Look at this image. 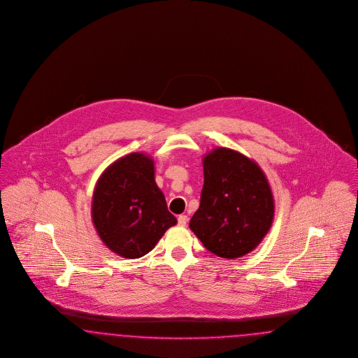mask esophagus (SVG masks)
I'll return each mask as SVG.
<instances>
[{"instance_id":"1","label":"esophagus","mask_w":358,"mask_h":358,"mask_svg":"<svg viewBox=\"0 0 358 358\" xmlns=\"http://www.w3.org/2000/svg\"><path fill=\"white\" fill-rule=\"evenodd\" d=\"M186 224H187V215H178V225L180 227H185Z\"/></svg>"}]
</instances>
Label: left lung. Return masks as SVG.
<instances>
[{
  "instance_id": "left-lung-1",
  "label": "left lung",
  "mask_w": 358,
  "mask_h": 358,
  "mask_svg": "<svg viewBox=\"0 0 358 358\" xmlns=\"http://www.w3.org/2000/svg\"><path fill=\"white\" fill-rule=\"evenodd\" d=\"M202 165L200 208L189 228L215 256L243 257L272 228L269 181L256 161L229 148H215L203 156Z\"/></svg>"
}]
</instances>
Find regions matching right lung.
Returning a JSON list of instances; mask_svg holds the SVG:
<instances>
[{
  "label": "right lung",
  "mask_w": 358,
  "mask_h": 358,
  "mask_svg": "<svg viewBox=\"0 0 358 358\" xmlns=\"http://www.w3.org/2000/svg\"><path fill=\"white\" fill-rule=\"evenodd\" d=\"M155 169V159L146 153H129L112 162L94 186V229L105 246L121 257H143L177 224L156 184Z\"/></svg>",
  "instance_id": "add662e5"
}]
</instances>
